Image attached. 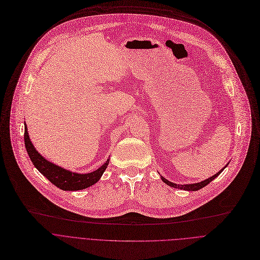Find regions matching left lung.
I'll return each instance as SVG.
<instances>
[{"label":"left lung","instance_id":"left-lung-1","mask_svg":"<svg viewBox=\"0 0 260 260\" xmlns=\"http://www.w3.org/2000/svg\"><path fill=\"white\" fill-rule=\"evenodd\" d=\"M228 165H229V164H226V166H228ZM226 166H224V168H225ZM224 168H222L219 172H217V174L214 175L213 177L208 178V179H206V180H204V181H202V182H198V183H193V184H184V185H181V184L172 183V182L168 181L167 179H165L164 177H160V179H162V181H163L165 184H167L168 186H170V187L178 188V189H183V190H188V191H196V190H199V189L205 187L207 184H209L213 180H215V179L221 174L222 170H223Z\"/></svg>","mask_w":260,"mask_h":260}]
</instances>
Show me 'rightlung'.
Instances as JSON below:
<instances>
[{"label": "right lung", "instance_id": "1", "mask_svg": "<svg viewBox=\"0 0 260 260\" xmlns=\"http://www.w3.org/2000/svg\"><path fill=\"white\" fill-rule=\"evenodd\" d=\"M24 129H25V131H24V143H25L26 151L32 164L49 182L53 183L55 186L60 189L75 191L88 188L101 180L109 165L110 157L100 168L95 171L89 172V174H78V172L70 171L63 167H60L49 162L36 150V148L30 142L26 123H24Z\"/></svg>", "mask_w": 260, "mask_h": 260}]
</instances>
